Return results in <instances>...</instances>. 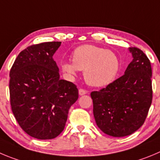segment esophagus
Segmentation results:
<instances>
[{
  "instance_id": "1",
  "label": "esophagus",
  "mask_w": 160,
  "mask_h": 160,
  "mask_svg": "<svg viewBox=\"0 0 160 160\" xmlns=\"http://www.w3.org/2000/svg\"><path fill=\"white\" fill-rule=\"evenodd\" d=\"M85 94H87V91L84 90V89H79V95H83Z\"/></svg>"
}]
</instances>
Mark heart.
Masks as SVG:
<instances>
[{"instance_id": "obj_1", "label": "heart", "mask_w": 160, "mask_h": 160, "mask_svg": "<svg viewBox=\"0 0 160 160\" xmlns=\"http://www.w3.org/2000/svg\"><path fill=\"white\" fill-rule=\"evenodd\" d=\"M72 63L62 64V69L67 76L75 77L77 71H83V77L88 84L103 87L114 81L120 69L117 55L110 50L93 45L78 46L72 55Z\"/></svg>"}]
</instances>
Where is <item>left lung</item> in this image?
<instances>
[{
    "label": "left lung",
    "instance_id": "8db88e82",
    "mask_svg": "<svg viewBox=\"0 0 160 160\" xmlns=\"http://www.w3.org/2000/svg\"><path fill=\"white\" fill-rule=\"evenodd\" d=\"M129 50L132 61L125 74L105 88L91 93L98 127L115 137L129 136L141 127L152 100L150 61L140 49Z\"/></svg>",
    "mask_w": 160,
    "mask_h": 160
}]
</instances>
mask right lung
Masks as SVG:
<instances>
[{
    "label": "right lung",
    "mask_w": 160,
    "mask_h": 160,
    "mask_svg": "<svg viewBox=\"0 0 160 160\" xmlns=\"http://www.w3.org/2000/svg\"><path fill=\"white\" fill-rule=\"evenodd\" d=\"M61 42L32 45L19 53L10 70V103L25 132L39 140L58 137L68 110L78 99V89L61 80L53 56Z\"/></svg>",
    "instance_id": "obj_1"
}]
</instances>
